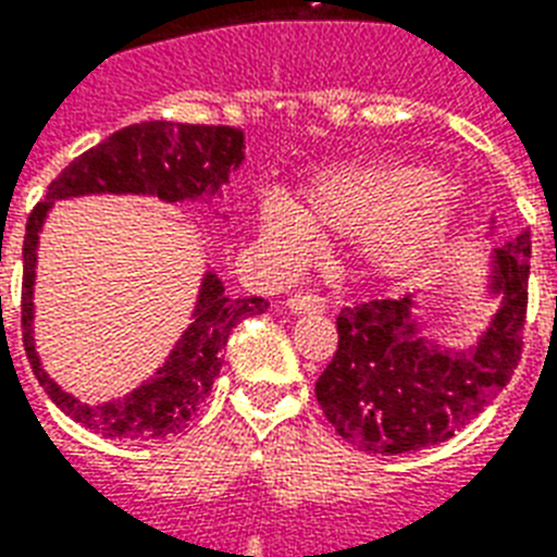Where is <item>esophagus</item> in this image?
I'll use <instances>...</instances> for the list:
<instances>
[{
    "mask_svg": "<svg viewBox=\"0 0 557 557\" xmlns=\"http://www.w3.org/2000/svg\"><path fill=\"white\" fill-rule=\"evenodd\" d=\"M288 312L295 314H314L326 309V300L321 295H312V292H300V295H292L286 300Z\"/></svg>",
    "mask_w": 557,
    "mask_h": 557,
    "instance_id": "obj_1",
    "label": "esophagus"
}]
</instances>
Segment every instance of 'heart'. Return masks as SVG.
I'll return each mask as SVG.
<instances>
[{"label":"heart","instance_id":"b5f03b06","mask_svg":"<svg viewBox=\"0 0 557 557\" xmlns=\"http://www.w3.org/2000/svg\"><path fill=\"white\" fill-rule=\"evenodd\" d=\"M260 219L286 251H300L312 234L367 239L375 269L401 271L457 225L459 190L424 164H361L314 176L300 208L269 199Z\"/></svg>","mask_w":557,"mask_h":557}]
</instances>
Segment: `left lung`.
Returning a JSON list of instances; mask_svg holds the SVG:
<instances>
[{
    "instance_id": "1",
    "label": "left lung",
    "mask_w": 557,
    "mask_h": 557,
    "mask_svg": "<svg viewBox=\"0 0 557 557\" xmlns=\"http://www.w3.org/2000/svg\"><path fill=\"white\" fill-rule=\"evenodd\" d=\"M529 231L494 248L492 295L500 297L474 347L424 338L410 295L344 306L338 349L314 384L338 436L367 454H407L450 440L511 381L523 352Z\"/></svg>"
}]
</instances>
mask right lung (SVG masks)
Wrapping results in <instances>:
<instances>
[{"label": "right lung", "mask_w": 557, "mask_h": 557, "mask_svg": "<svg viewBox=\"0 0 557 557\" xmlns=\"http://www.w3.org/2000/svg\"><path fill=\"white\" fill-rule=\"evenodd\" d=\"M243 129L205 124L144 121L117 129L69 164L48 185L46 199L30 210L22 243V344L51 401L83 428L107 440H164L199 413L213 379L222 370V349L236 323L269 309L265 297H227L222 280L208 271L201 280L193 323L178 338L164 367L129 396L107 405H83L39 364L34 349V269L42 222L54 199L89 193H138L164 201H193L216 196L245 159Z\"/></svg>", "instance_id": "1"}]
</instances>
